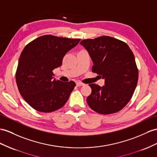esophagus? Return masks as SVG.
I'll use <instances>...</instances> for the list:
<instances>
[{
    "label": "esophagus",
    "instance_id": "esophagus-1",
    "mask_svg": "<svg viewBox=\"0 0 157 157\" xmlns=\"http://www.w3.org/2000/svg\"><path fill=\"white\" fill-rule=\"evenodd\" d=\"M76 86H77L78 87H80V86H84V83H82V82H76Z\"/></svg>",
    "mask_w": 157,
    "mask_h": 157
}]
</instances>
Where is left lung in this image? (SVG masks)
<instances>
[{
    "instance_id": "1",
    "label": "left lung",
    "mask_w": 157,
    "mask_h": 157,
    "mask_svg": "<svg viewBox=\"0 0 157 157\" xmlns=\"http://www.w3.org/2000/svg\"><path fill=\"white\" fill-rule=\"evenodd\" d=\"M93 61L92 71L105 79V86L90 84L88 105L97 113L107 115L121 110L130 101L137 85L139 72L135 56L127 44L107 36L83 40Z\"/></svg>"
}]
</instances>
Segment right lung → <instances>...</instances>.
Here are the masks:
<instances>
[{"label":"right lung","mask_w":157,"mask_h":157,"mask_svg":"<svg viewBox=\"0 0 157 157\" xmlns=\"http://www.w3.org/2000/svg\"><path fill=\"white\" fill-rule=\"evenodd\" d=\"M79 41L80 39L44 35L23 49L18 59L16 82L20 94L34 109L50 113L67 102L75 83L53 79L52 71L62 65L64 56Z\"/></svg>","instance_id":"right-lung-1"}]
</instances>
